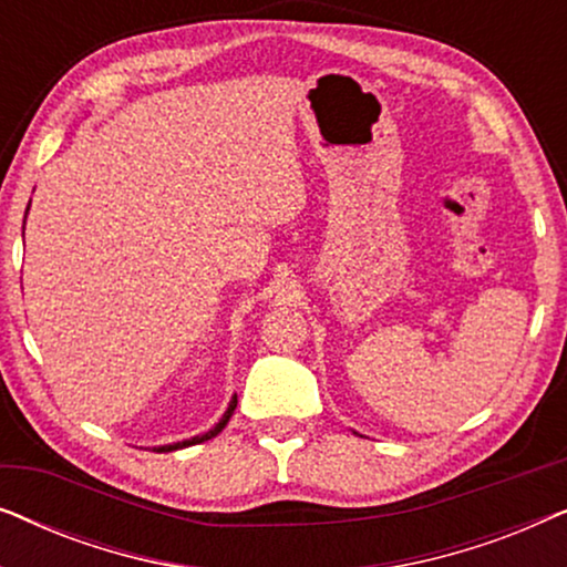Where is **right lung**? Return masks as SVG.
<instances>
[{"instance_id":"add662e5","label":"right lung","mask_w":567,"mask_h":567,"mask_svg":"<svg viewBox=\"0 0 567 567\" xmlns=\"http://www.w3.org/2000/svg\"><path fill=\"white\" fill-rule=\"evenodd\" d=\"M28 206H30V204H28ZM235 408H237V398L229 402L227 413H224V415H221V421H219V423H216L212 431H208V433H204V436H196V439H190V441H181V444H169V446H159V449H157V452H175V449H183V446H193V444H200V441H208V439H214V436H216V433H221V431H224V425H227V423H229V417H231V413H235Z\"/></svg>"}]
</instances>
